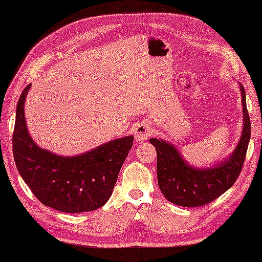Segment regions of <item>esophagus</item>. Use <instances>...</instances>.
<instances>
[{"mask_svg":"<svg viewBox=\"0 0 262 262\" xmlns=\"http://www.w3.org/2000/svg\"><path fill=\"white\" fill-rule=\"evenodd\" d=\"M151 133H152V128L147 124V122H138V125L135 127L134 135L138 142H143L147 140L148 136L151 135Z\"/></svg>","mask_w":262,"mask_h":262,"instance_id":"obj_1","label":"esophagus"}]
</instances>
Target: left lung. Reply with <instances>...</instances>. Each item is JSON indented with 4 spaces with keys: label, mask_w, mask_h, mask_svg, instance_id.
Instances as JSON below:
<instances>
[{
    "label": "left lung",
    "mask_w": 262,
    "mask_h": 262,
    "mask_svg": "<svg viewBox=\"0 0 262 262\" xmlns=\"http://www.w3.org/2000/svg\"><path fill=\"white\" fill-rule=\"evenodd\" d=\"M240 85L243 108V129L234 151L220 163L209 168H194L182 158L171 143L151 138L157 148L158 182L163 196L174 205L198 207L209 204L234 185L240 176L251 136V122L247 110L246 91Z\"/></svg>",
    "instance_id": "1"
}]
</instances>
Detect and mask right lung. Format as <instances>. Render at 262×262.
Returning <instances> with one entry per match:
<instances>
[{
	"instance_id": "obj_1",
	"label": "right lung",
	"mask_w": 262,
	"mask_h": 262,
	"mask_svg": "<svg viewBox=\"0 0 262 262\" xmlns=\"http://www.w3.org/2000/svg\"><path fill=\"white\" fill-rule=\"evenodd\" d=\"M19 98L13 130V157L22 179L38 200L63 213L97 209L108 202L134 136L104 143L75 157H60L39 147L28 132L25 101Z\"/></svg>"
}]
</instances>
